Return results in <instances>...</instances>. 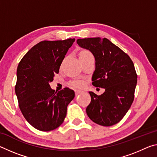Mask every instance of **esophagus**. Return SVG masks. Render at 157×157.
I'll list each match as a JSON object with an SVG mask.
<instances>
[{
	"mask_svg": "<svg viewBox=\"0 0 157 157\" xmlns=\"http://www.w3.org/2000/svg\"><path fill=\"white\" fill-rule=\"evenodd\" d=\"M75 95H76L80 94H82V91H80V90H75Z\"/></svg>",
	"mask_w": 157,
	"mask_h": 157,
	"instance_id": "34e87169",
	"label": "esophagus"
}]
</instances>
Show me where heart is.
I'll list each match as a JSON object with an SVG mask.
<instances>
[{
  "instance_id": "heart-1",
  "label": "heart",
  "mask_w": 157,
  "mask_h": 157,
  "mask_svg": "<svg viewBox=\"0 0 157 157\" xmlns=\"http://www.w3.org/2000/svg\"><path fill=\"white\" fill-rule=\"evenodd\" d=\"M79 57H93L91 53L88 50H82L79 53ZM85 82L82 79H76L71 82V85L75 88H82L84 86Z\"/></svg>"
}]
</instances>
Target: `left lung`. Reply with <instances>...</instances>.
Segmentation results:
<instances>
[{"label": "left lung", "instance_id": "8db88e82", "mask_svg": "<svg viewBox=\"0 0 157 157\" xmlns=\"http://www.w3.org/2000/svg\"><path fill=\"white\" fill-rule=\"evenodd\" d=\"M77 43L95 57L92 84L105 90L100 95L89 92L91 100L86 109L87 115L100 125H113L121 121L134 101L137 83L134 63L126 53L106 38L79 39Z\"/></svg>", "mask_w": 157, "mask_h": 157}]
</instances>
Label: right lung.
I'll return each instance as SVG.
<instances>
[{
	"mask_svg": "<svg viewBox=\"0 0 157 157\" xmlns=\"http://www.w3.org/2000/svg\"><path fill=\"white\" fill-rule=\"evenodd\" d=\"M75 40L39 42L18 65L15 93L19 108L25 120L40 131L59 127L64 121L68 105L75 97L73 90L64 88L55 92L50 86Z\"/></svg>",
	"mask_w": 157,
	"mask_h": 157,
	"instance_id": "1",
	"label": "right lung"
}]
</instances>
